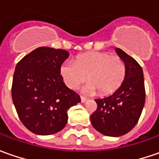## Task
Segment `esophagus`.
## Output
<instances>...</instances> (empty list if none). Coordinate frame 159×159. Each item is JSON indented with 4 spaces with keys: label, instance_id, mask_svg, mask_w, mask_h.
<instances>
[{
    "label": "esophagus",
    "instance_id": "34e87169",
    "mask_svg": "<svg viewBox=\"0 0 159 159\" xmlns=\"http://www.w3.org/2000/svg\"><path fill=\"white\" fill-rule=\"evenodd\" d=\"M80 100H81V102H86L88 99L85 96H80Z\"/></svg>",
    "mask_w": 159,
    "mask_h": 159
}]
</instances>
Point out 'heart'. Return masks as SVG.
<instances>
[{
  "mask_svg": "<svg viewBox=\"0 0 159 159\" xmlns=\"http://www.w3.org/2000/svg\"><path fill=\"white\" fill-rule=\"evenodd\" d=\"M60 74L66 87L76 89L86 79L83 88L87 93L110 95L121 86L125 77V64L119 57L106 52H89L65 61L60 67Z\"/></svg>",
  "mask_w": 159,
  "mask_h": 159,
  "instance_id": "b5f03b06",
  "label": "heart"
}]
</instances>
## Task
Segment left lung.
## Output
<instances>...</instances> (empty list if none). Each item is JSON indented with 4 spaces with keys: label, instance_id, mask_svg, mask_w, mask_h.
Returning <instances> with one entry per match:
<instances>
[{
    "label": "left lung",
    "instance_id": "8db88e82",
    "mask_svg": "<svg viewBox=\"0 0 159 159\" xmlns=\"http://www.w3.org/2000/svg\"><path fill=\"white\" fill-rule=\"evenodd\" d=\"M115 51L125 64V77L111 95L95 99L97 110L90 117L95 130L107 136L118 137L137 124L145 102L143 71L137 62L122 49Z\"/></svg>",
    "mask_w": 159,
    "mask_h": 159
}]
</instances>
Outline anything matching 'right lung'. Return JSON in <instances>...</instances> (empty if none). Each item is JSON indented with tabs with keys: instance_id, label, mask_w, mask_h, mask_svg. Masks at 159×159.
Returning <instances> with one entry per match:
<instances>
[{
	"instance_id": "1",
	"label": "right lung",
	"mask_w": 159,
	"mask_h": 159,
	"mask_svg": "<svg viewBox=\"0 0 159 159\" xmlns=\"http://www.w3.org/2000/svg\"><path fill=\"white\" fill-rule=\"evenodd\" d=\"M69 57L64 49L41 47L23 57L16 64L11 95L19 119L28 130L49 135L61 131L70 107L80 97L68 89L60 67Z\"/></svg>"
}]
</instances>
